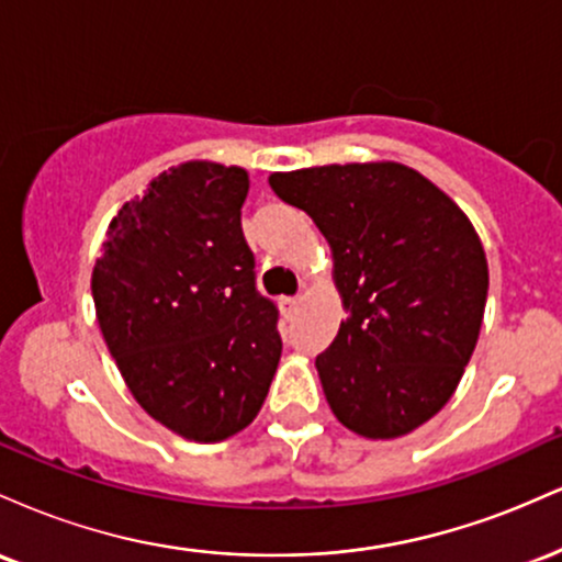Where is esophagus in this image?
I'll list each match as a JSON object with an SVG mask.
<instances>
[{
    "instance_id": "obj_1",
    "label": "esophagus",
    "mask_w": 562,
    "mask_h": 562,
    "mask_svg": "<svg viewBox=\"0 0 562 562\" xmlns=\"http://www.w3.org/2000/svg\"><path fill=\"white\" fill-rule=\"evenodd\" d=\"M280 306H282V312H285L288 317H290V314H293L295 308H299V295H285V299L280 301Z\"/></svg>"
}]
</instances>
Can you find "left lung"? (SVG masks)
<instances>
[{
    "instance_id": "8db88e82",
    "label": "left lung",
    "mask_w": 562,
    "mask_h": 562,
    "mask_svg": "<svg viewBox=\"0 0 562 562\" xmlns=\"http://www.w3.org/2000/svg\"><path fill=\"white\" fill-rule=\"evenodd\" d=\"M269 184L333 248L346 319L317 357L333 415L367 438L420 428L451 398L481 333L488 267L470 218L402 164L317 166Z\"/></svg>"
}]
</instances>
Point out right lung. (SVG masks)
<instances>
[{
  "label": "right lung",
  "mask_w": 562,
  "mask_h": 562,
  "mask_svg": "<svg viewBox=\"0 0 562 562\" xmlns=\"http://www.w3.org/2000/svg\"><path fill=\"white\" fill-rule=\"evenodd\" d=\"M248 173L190 160L128 200L92 272L102 338L142 409L192 441L259 415L282 340L240 224Z\"/></svg>",
  "instance_id": "add662e5"
}]
</instances>
